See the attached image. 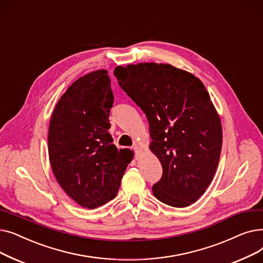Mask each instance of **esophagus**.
Returning <instances> with one entry per match:
<instances>
[{
  "instance_id": "esophagus-1",
  "label": "esophagus",
  "mask_w": 263,
  "mask_h": 263,
  "mask_svg": "<svg viewBox=\"0 0 263 263\" xmlns=\"http://www.w3.org/2000/svg\"><path fill=\"white\" fill-rule=\"evenodd\" d=\"M133 149H134V152H135V158L138 159V158H139V155H140V148H139V146L135 144V145L133 146Z\"/></svg>"
}]
</instances>
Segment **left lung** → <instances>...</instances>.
<instances>
[{
	"instance_id": "obj_1",
	"label": "left lung",
	"mask_w": 263,
	"mask_h": 263,
	"mask_svg": "<svg viewBox=\"0 0 263 263\" xmlns=\"http://www.w3.org/2000/svg\"><path fill=\"white\" fill-rule=\"evenodd\" d=\"M114 73L148 121L149 148L162 167L154 196L174 208L196 202L213 180L222 142L220 119L203 83L161 63L118 66Z\"/></svg>"
}]
</instances>
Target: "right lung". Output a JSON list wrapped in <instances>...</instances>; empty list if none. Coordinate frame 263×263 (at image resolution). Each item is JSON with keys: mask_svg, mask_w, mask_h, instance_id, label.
Here are the masks:
<instances>
[{"mask_svg": "<svg viewBox=\"0 0 263 263\" xmlns=\"http://www.w3.org/2000/svg\"><path fill=\"white\" fill-rule=\"evenodd\" d=\"M114 93L105 69L84 74L61 96L48 134L54 177L79 205L96 209L114 199L132 160L112 144L109 114Z\"/></svg>", "mask_w": 263, "mask_h": 263, "instance_id": "1", "label": "right lung"}]
</instances>
